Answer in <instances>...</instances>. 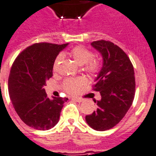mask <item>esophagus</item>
<instances>
[{
    "instance_id": "34e87169",
    "label": "esophagus",
    "mask_w": 156,
    "mask_h": 156,
    "mask_svg": "<svg viewBox=\"0 0 156 156\" xmlns=\"http://www.w3.org/2000/svg\"><path fill=\"white\" fill-rule=\"evenodd\" d=\"M72 100H74V101H77V102H78V103H81V102H82V101H83V100H82V98H79V97H72Z\"/></svg>"
}]
</instances>
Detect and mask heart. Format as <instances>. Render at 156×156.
Instances as JSON below:
<instances>
[{"mask_svg": "<svg viewBox=\"0 0 156 156\" xmlns=\"http://www.w3.org/2000/svg\"><path fill=\"white\" fill-rule=\"evenodd\" d=\"M70 56L79 65H84V69L90 73L98 72L101 65L97 59L93 58V53L84 46L79 45L74 47L70 50ZM63 59V55L59 54L54 60L53 70L57 69L59 63ZM86 83V79L82 77L79 78H69L64 80L63 82V88L68 93H76L80 88Z\"/></svg>", "mask_w": 156, "mask_h": 156, "instance_id": "obj_1", "label": "heart"}]
</instances>
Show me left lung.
<instances>
[{
	"instance_id": "8db88e82",
	"label": "left lung",
	"mask_w": 156,
	"mask_h": 156,
	"mask_svg": "<svg viewBox=\"0 0 156 156\" xmlns=\"http://www.w3.org/2000/svg\"><path fill=\"white\" fill-rule=\"evenodd\" d=\"M91 45L103 57V67L93 86L101 100L94 101L98 108L86 116V121L96 130L105 131L117 125L132 105L136 87L134 70L128 55L114 43L101 40Z\"/></svg>"
}]
</instances>
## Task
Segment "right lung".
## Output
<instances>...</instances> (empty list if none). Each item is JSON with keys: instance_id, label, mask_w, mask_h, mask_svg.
I'll list each match as a JSON object with an SVG mask.
<instances>
[{"instance_id": "add662e5", "label": "right lung", "mask_w": 156, "mask_h": 156, "mask_svg": "<svg viewBox=\"0 0 156 156\" xmlns=\"http://www.w3.org/2000/svg\"><path fill=\"white\" fill-rule=\"evenodd\" d=\"M68 43H36L15 59L9 78V93L16 113L25 124L46 130L59 122L67 98L47 97L43 86L52 76L54 60Z\"/></svg>"}]
</instances>
